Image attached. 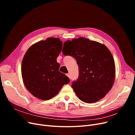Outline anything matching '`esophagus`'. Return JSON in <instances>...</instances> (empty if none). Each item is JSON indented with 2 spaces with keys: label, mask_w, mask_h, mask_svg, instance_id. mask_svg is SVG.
<instances>
[{
  "label": "esophagus",
  "mask_w": 135,
  "mask_h": 135,
  "mask_svg": "<svg viewBox=\"0 0 135 135\" xmlns=\"http://www.w3.org/2000/svg\"><path fill=\"white\" fill-rule=\"evenodd\" d=\"M67 76L70 79V75H69V74H67Z\"/></svg>",
  "instance_id": "esophagus-1"
}]
</instances>
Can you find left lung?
Instances as JSON below:
<instances>
[{
  "label": "left lung",
  "mask_w": 135,
  "mask_h": 135,
  "mask_svg": "<svg viewBox=\"0 0 135 135\" xmlns=\"http://www.w3.org/2000/svg\"><path fill=\"white\" fill-rule=\"evenodd\" d=\"M67 45L72 44L70 52H63L76 59L79 69V75L72 86L81 101L93 103L104 97L114 84L115 66L109 49L100 42L80 37L67 40Z\"/></svg>",
  "instance_id": "left-lung-1"
}]
</instances>
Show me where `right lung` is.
<instances>
[{
  "label": "right lung",
  "mask_w": 135,
  "mask_h": 135,
  "mask_svg": "<svg viewBox=\"0 0 135 135\" xmlns=\"http://www.w3.org/2000/svg\"><path fill=\"white\" fill-rule=\"evenodd\" d=\"M62 47L59 38H49L32 45L26 52L21 73L25 87L34 97L50 100L69 83L68 76L59 70L57 62Z\"/></svg>",
  "instance_id": "right-lung-1"
}]
</instances>
